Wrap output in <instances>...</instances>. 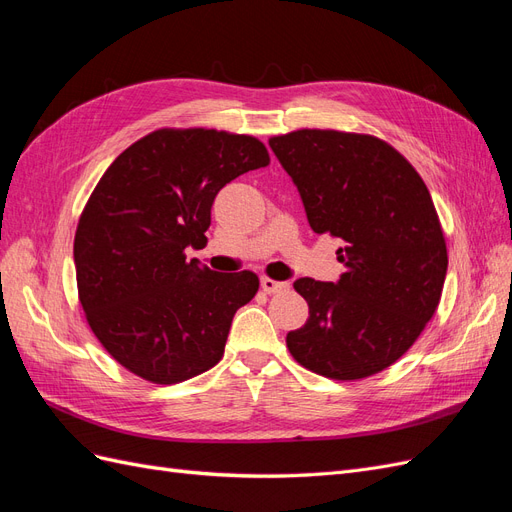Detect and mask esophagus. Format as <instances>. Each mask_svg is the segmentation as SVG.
<instances>
[{"mask_svg": "<svg viewBox=\"0 0 512 512\" xmlns=\"http://www.w3.org/2000/svg\"><path fill=\"white\" fill-rule=\"evenodd\" d=\"M260 286L262 290H265L267 294H275V292H286L290 288L288 282H277V280H271V277H262L260 280Z\"/></svg>", "mask_w": 512, "mask_h": 512, "instance_id": "obj_1", "label": "esophagus"}]
</instances>
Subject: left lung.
<instances>
[{
    "instance_id": "obj_1",
    "label": "left lung",
    "mask_w": 512,
    "mask_h": 512,
    "mask_svg": "<svg viewBox=\"0 0 512 512\" xmlns=\"http://www.w3.org/2000/svg\"><path fill=\"white\" fill-rule=\"evenodd\" d=\"M297 185L307 222L346 245L333 282L301 277L309 305L286 346L305 369L359 380L393 365L436 314L448 267L446 241L421 175L369 134L297 130L269 138Z\"/></svg>"
}]
</instances>
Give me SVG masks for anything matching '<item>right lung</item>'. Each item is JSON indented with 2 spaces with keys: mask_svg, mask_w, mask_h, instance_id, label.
<instances>
[{
  "mask_svg": "<svg viewBox=\"0 0 512 512\" xmlns=\"http://www.w3.org/2000/svg\"><path fill=\"white\" fill-rule=\"evenodd\" d=\"M269 164L258 138L162 128L106 168L74 235L79 299L113 359L156 384H177L222 359L252 271L218 273L185 260L203 247L226 183Z\"/></svg>",
  "mask_w": 512,
  "mask_h": 512,
  "instance_id": "obj_1",
  "label": "right lung"
}]
</instances>
